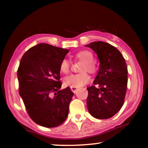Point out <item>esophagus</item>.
<instances>
[{
	"instance_id": "esophagus-1",
	"label": "esophagus",
	"mask_w": 148,
	"mask_h": 148,
	"mask_svg": "<svg viewBox=\"0 0 148 148\" xmlns=\"http://www.w3.org/2000/svg\"><path fill=\"white\" fill-rule=\"evenodd\" d=\"M71 91L72 92H74V93L77 91V90H78V88H77V87H71Z\"/></svg>"
}]
</instances>
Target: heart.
I'll return each instance as SVG.
<instances>
[{"label": "heart", "mask_w": 148, "mask_h": 148, "mask_svg": "<svg viewBox=\"0 0 148 148\" xmlns=\"http://www.w3.org/2000/svg\"><path fill=\"white\" fill-rule=\"evenodd\" d=\"M76 58L83 61L84 64L82 69V72L87 71L93 73L96 71V65L93 62L94 56L91 51L88 50L80 51L75 55ZM60 71L63 74H68L70 71V62L68 60H62L60 63ZM90 81V77L86 73L72 74L64 79L65 86L69 87H83L88 84Z\"/></svg>", "instance_id": "b5f03b06"}]
</instances>
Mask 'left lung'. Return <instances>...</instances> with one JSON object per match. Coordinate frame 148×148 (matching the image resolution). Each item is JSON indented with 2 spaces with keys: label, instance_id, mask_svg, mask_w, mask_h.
Masks as SVG:
<instances>
[{
  "label": "left lung",
  "instance_id": "1",
  "mask_svg": "<svg viewBox=\"0 0 148 148\" xmlns=\"http://www.w3.org/2000/svg\"><path fill=\"white\" fill-rule=\"evenodd\" d=\"M86 46L93 50L100 61L94 85L87 88V109L95 118L108 119L124 103L128 80L126 62L119 50L106 42H93Z\"/></svg>",
  "mask_w": 148,
  "mask_h": 148
}]
</instances>
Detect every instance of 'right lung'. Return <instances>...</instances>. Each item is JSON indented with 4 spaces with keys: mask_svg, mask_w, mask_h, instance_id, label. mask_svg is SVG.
Masks as SVG:
<instances>
[{
    "mask_svg": "<svg viewBox=\"0 0 148 148\" xmlns=\"http://www.w3.org/2000/svg\"><path fill=\"white\" fill-rule=\"evenodd\" d=\"M69 52L42 43L27 50L20 61L19 93L29 116L40 126H59L68 116L74 92L69 87L59 89L60 63Z\"/></svg>",
    "mask_w": 148,
    "mask_h": 148,
    "instance_id": "add662e5",
    "label": "right lung"
}]
</instances>
